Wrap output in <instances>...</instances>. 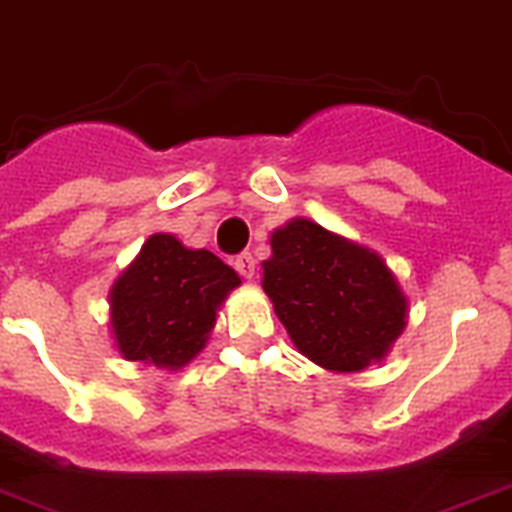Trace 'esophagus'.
I'll list each match as a JSON object with an SVG mask.
<instances>
[{
	"label": "esophagus",
	"instance_id": "1",
	"mask_svg": "<svg viewBox=\"0 0 512 512\" xmlns=\"http://www.w3.org/2000/svg\"><path fill=\"white\" fill-rule=\"evenodd\" d=\"M234 268L239 270V276L247 278V281H252V278H255V270H257L255 257L249 255V252H244V255H239L234 260Z\"/></svg>",
	"mask_w": 512,
	"mask_h": 512
}]
</instances>
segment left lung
Here are the masks:
<instances>
[{
    "mask_svg": "<svg viewBox=\"0 0 512 512\" xmlns=\"http://www.w3.org/2000/svg\"><path fill=\"white\" fill-rule=\"evenodd\" d=\"M263 291L296 351L328 372L382 362L409 320L382 255L302 216L270 234Z\"/></svg>",
    "mask_w": 512,
    "mask_h": 512,
    "instance_id": "8db88e82",
    "label": "left lung"
}]
</instances>
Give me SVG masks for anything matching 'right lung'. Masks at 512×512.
I'll return each mask as SVG.
<instances>
[{
    "label": "right lung",
    "mask_w": 512,
    "mask_h": 512,
    "mask_svg": "<svg viewBox=\"0 0 512 512\" xmlns=\"http://www.w3.org/2000/svg\"><path fill=\"white\" fill-rule=\"evenodd\" d=\"M242 286L234 268L208 249L153 234L109 291V330L127 362L187 367L216 328L226 296Z\"/></svg>",
    "instance_id": "1"
}]
</instances>
